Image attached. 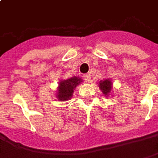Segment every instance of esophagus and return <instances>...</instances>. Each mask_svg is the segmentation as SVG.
<instances>
[{"label": "esophagus", "mask_w": 158, "mask_h": 158, "mask_svg": "<svg viewBox=\"0 0 158 158\" xmlns=\"http://www.w3.org/2000/svg\"><path fill=\"white\" fill-rule=\"evenodd\" d=\"M84 79L85 80L86 82L89 83L91 81V77H90V75H89V74H87V75L84 76Z\"/></svg>", "instance_id": "obj_1"}]
</instances>
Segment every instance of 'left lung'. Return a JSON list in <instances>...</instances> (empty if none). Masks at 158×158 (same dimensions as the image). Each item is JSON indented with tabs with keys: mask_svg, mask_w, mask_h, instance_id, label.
I'll list each match as a JSON object with an SVG mask.
<instances>
[{
	"mask_svg": "<svg viewBox=\"0 0 158 158\" xmlns=\"http://www.w3.org/2000/svg\"><path fill=\"white\" fill-rule=\"evenodd\" d=\"M112 86H113L112 81L108 79H104V80H101L99 82V88L102 91L104 96H108V95H110V92L112 90Z\"/></svg>",
	"mask_w": 158,
	"mask_h": 158,
	"instance_id": "1",
	"label": "left lung"
}]
</instances>
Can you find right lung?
<instances>
[{
    "label": "right lung",
    "mask_w": 158,
    "mask_h": 158,
    "mask_svg": "<svg viewBox=\"0 0 158 158\" xmlns=\"http://www.w3.org/2000/svg\"><path fill=\"white\" fill-rule=\"evenodd\" d=\"M83 80L81 78L73 76L72 78L64 79L59 82L56 98L61 101H67L69 100L73 96V90L77 86L79 85Z\"/></svg>",
    "instance_id": "right-lung-1"
}]
</instances>
